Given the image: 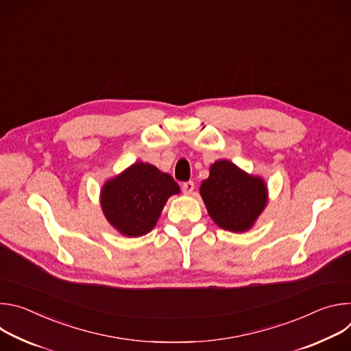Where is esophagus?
Instances as JSON below:
<instances>
[{"mask_svg": "<svg viewBox=\"0 0 351 351\" xmlns=\"http://www.w3.org/2000/svg\"><path fill=\"white\" fill-rule=\"evenodd\" d=\"M182 190H183L184 194H191L193 190H194V182H191V180L184 182V183L182 184Z\"/></svg>", "mask_w": 351, "mask_h": 351, "instance_id": "34e87169", "label": "esophagus"}]
</instances>
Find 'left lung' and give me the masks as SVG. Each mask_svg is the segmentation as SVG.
<instances>
[{
	"label": "left lung",
	"mask_w": 351,
	"mask_h": 351,
	"mask_svg": "<svg viewBox=\"0 0 351 351\" xmlns=\"http://www.w3.org/2000/svg\"><path fill=\"white\" fill-rule=\"evenodd\" d=\"M199 193L214 222L230 232L252 228L267 204L263 179L247 175L226 160L211 165L210 178L203 182Z\"/></svg>",
	"instance_id": "1"
}]
</instances>
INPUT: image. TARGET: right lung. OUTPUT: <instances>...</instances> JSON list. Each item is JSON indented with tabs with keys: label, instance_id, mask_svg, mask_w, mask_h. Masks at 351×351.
<instances>
[{
	"label": "right lung",
	"instance_id": "add662e5",
	"mask_svg": "<svg viewBox=\"0 0 351 351\" xmlns=\"http://www.w3.org/2000/svg\"><path fill=\"white\" fill-rule=\"evenodd\" d=\"M179 191L171 175L149 164L136 162L106 183L101 206L115 229L125 236L136 237L156 226L167 199Z\"/></svg>",
	"mask_w": 351,
	"mask_h": 351
}]
</instances>
